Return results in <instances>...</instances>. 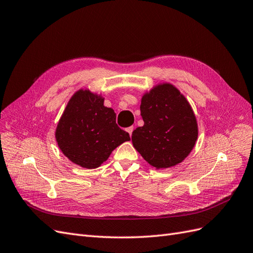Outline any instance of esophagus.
Returning a JSON list of instances; mask_svg holds the SVG:
<instances>
[{
  "instance_id": "34e87169",
  "label": "esophagus",
  "mask_w": 253,
  "mask_h": 253,
  "mask_svg": "<svg viewBox=\"0 0 253 253\" xmlns=\"http://www.w3.org/2000/svg\"><path fill=\"white\" fill-rule=\"evenodd\" d=\"M133 126H130V127H128L127 129H126V131L129 133V135H130V138H131V134H132V131H133Z\"/></svg>"
}]
</instances>
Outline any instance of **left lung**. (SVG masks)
<instances>
[{"instance_id": "8db88e82", "label": "left lung", "mask_w": 253, "mask_h": 253, "mask_svg": "<svg viewBox=\"0 0 253 253\" xmlns=\"http://www.w3.org/2000/svg\"><path fill=\"white\" fill-rule=\"evenodd\" d=\"M144 125L132 132L133 147L157 169L181 163L198 136L196 117L175 85L160 84L141 99Z\"/></svg>"}]
</instances>
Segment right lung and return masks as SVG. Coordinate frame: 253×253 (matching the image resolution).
<instances>
[{"label":"right lung","mask_w":253,"mask_h":253,"mask_svg":"<svg viewBox=\"0 0 253 253\" xmlns=\"http://www.w3.org/2000/svg\"><path fill=\"white\" fill-rule=\"evenodd\" d=\"M117 115L104 98L86 89L74 93L56 128V141L69 160L84 169H96L129 133L115 123Z\"/></svg>","instance_id":"add662e5"}]
</instances>
